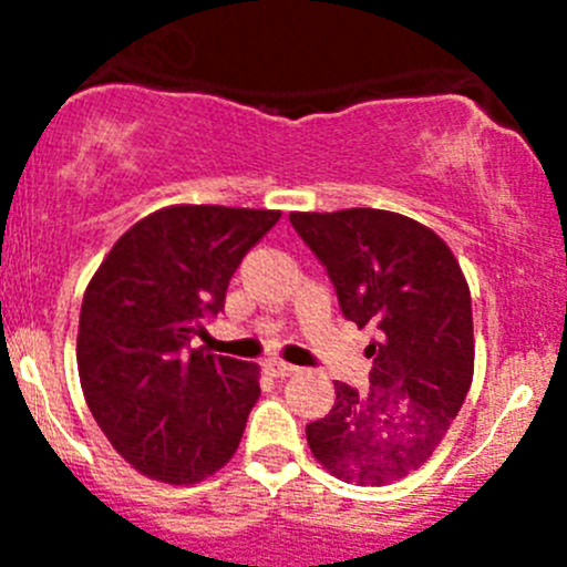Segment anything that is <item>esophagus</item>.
<instances>
[{
  "label": "esophagus",
  "instance_id": "1",
  "mask_svg": "<svg viewBox=\"0 0 567 567\" xmlns=\"http://www.w3.org/2000/svg\"><path fill=\"white\" fill-rule=\"evenodd\" d=\"M296 370L299 368H293V364H288V362H268L266 364V373L271 375V379H288V375H293Z\"/></svg>",
  "mask_w": 567,
  "mask_h": 567
}]
</instances>
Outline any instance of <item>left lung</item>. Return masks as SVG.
Instances as JSON below:
<instances>
[{
	"mask_svg": "<svg viewBox=\"0 0 567 567\" xmlns=\"http://www.w3.org/2000/svg\"><path fill=\"white\" fill-rule=\"evenodd\" d=\"M329 271L342 316L375 329L370 390L337 381L307 444L326 472L386 485L427 463L458 416L474 375L472 296L447 244L379 208L290 214Z\"/></svg>",
	"mask_w": 567,
	"mask_h": 567,
	"instance_id": "obj_1",
	"label": "left lung"
}]
</instances>
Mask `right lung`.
Returning a JSON list of instances; mask_svg holds the SVG:
<instances>
[{
	"instance_id": "add662e5",
	"label": "right lung",
	"mask_w": 567,
	"mask_h": 567,
	"mask_svg": "<svg viewBox=\"0 0 567 567\" xmlns=\"http://www.w3.org/2000/svg\"><path fill=\"white\" fill-rule=\"evenodd\" d=\"M279 216L169 205L125 230L90 279L76 340L84 400L145 477L194 485L236 455L260 368L188 342L225 310L233 274Z\"/></svg>"
}]
</instances>
